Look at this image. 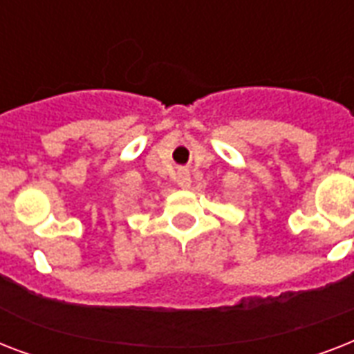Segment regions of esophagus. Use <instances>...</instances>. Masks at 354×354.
<instances>
[{
  "mask_svg": "<svg viewBox=\"0 0 354 354\" xmlns=\"http://www.w3.org/2000/svg\"><path fill=\"white\" fill-rule=\"evenodd\" d=\"M176 182H178V185H180V187H182V189H189V187H191V174H189V172L185 171V169H182V171H178Z\"/></svg>",
  "mask_w": 354,
  "mask_h": 354,
  "instance_id": "1",
  "label": "esophagus"
}]
</instances>
